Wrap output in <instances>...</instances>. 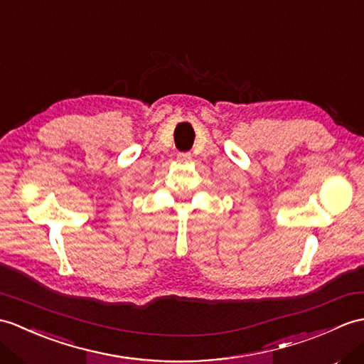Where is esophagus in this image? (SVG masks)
I'll use <instances>...</instances> for the list:
<instances>
[{
	"mask_svg": "<svg viewBox=\"0 0 364 364\" xmlns=\"http://www.w3.org/2000/svg\"><path fill=\"white\" fill-rule=\"evenodd\" d=\"M192 159V155L189 154V151H184V154H178V161L181 163H189Z\"/></svg>",
	"mask_w": 364,
	"mask_h": 364,
	"instance_id": "1",
	"label": "esophagus"
}]
</instances>
